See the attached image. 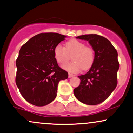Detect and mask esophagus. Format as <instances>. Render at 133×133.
<instances>
[{
	"mask_svg": "<svg viewBox=\"0 0 133 133\" xmlns=\"http://www.w3.org/2000/svg\"><path fill=\"white\" fill-rule=\"evenodd\" d=\"M74 76H75V75L71 74V73H68V77H69V78H71V77H73Z\"/></svg>",
	"mask_w": 133,
	"mask_h": 133,
	"instance_id": "esophagus-1",
	"label": "esophagus"
}]
</instances>
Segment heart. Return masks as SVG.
<instances>
[{"instance_id": "obj_1", "label": "heart", "mask_w": 133, "mask_h": 133, "mask_svg": "<svg viewBox=\"0 0 133 133\" xmlns=\"http://www.w3.org/2000/svg\"><path fill=\"white\" fill-rule=\"evenodd\" d=\"M70 55H72L73 62L63 65L62 68L71 73H78L82 69H90L95 60L94 49L77 39H70L66 42L65 47L61 44H57L54 47V58L58 64L63 65L68 62Z\"/></svg>"}]
</instances>
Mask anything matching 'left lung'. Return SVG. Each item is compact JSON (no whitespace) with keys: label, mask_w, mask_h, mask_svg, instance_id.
Here are the masks:
<instances>
[{"label":"left lung","mask_w":133,"mask_h":133,"mask_svg":"<svg viewBox=\"0 0 133 133\" xmlns=\"http://www.w3.org/2000/svg\"><path fill=\"white\" fill-rule=\"evenodd\" d=\"M86 40L95 52V60L89 71L78 76L79 86L74 89L76 99L83 104L94 105L107 99L117 85L119 64L118 53L111 42L97 34L76 37Z\"/></svg>","instance_id":"8db88e82"}]
</instances>
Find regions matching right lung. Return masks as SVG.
<instances>
[{"label":"right lung","instance_id":"obj_1","mask_svg":"<svg viewBox=\"0 0 133 133\" xmlns=\"http://www.w3.org/2000/svg\"><path fill=\"white\" fill-rule=\"evenodd\" d=\"M66 36L45 32L34 36L22 45L16 60L15 82L23 98L36 106L50 104L57 96L60 80L68 78L54 58V49Z\"/></svg>","mask_w":133,"mask_h":133}]
</instances>
